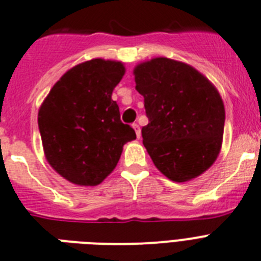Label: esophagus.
Listing matches in <instances>:
<instances>
[{
  "label": "esophagus",
  "mask_w": 261,
  "mask_h": 261,
  "mask_svg": "<svg viewBox=\"0 0 261 261\" xmlns=\"http://www.w3.org/2000/svg\"><path fill=\"white\" fill-rule=\"evenodd\" d=\"M133 129H135V132H136V136H137V138L141 137V129H140V125H138L137 123L133 124Z\"/></svg>",
  "instance_id": "34e87169"
}]
</instances>
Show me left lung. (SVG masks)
<instances>
[{
  "label": "left lung",
  "mask_w": 261,
  "mask_h": 261,
  "mask_svg": "<svg viewBox=\"0 0 261 261\" xmlns=\"http://www.w3.org/2000/svg\"><path fill=\"white\" fill-rule=\"evenodd\" d=\"M149 124L142 142L170 180H192L214 163L222 146L225 107L208 78L186 62L155 57L133 70Z\"/></svg>",
  "instance_id": "8db88e82"
}]
</instances>
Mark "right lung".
Listing matches in <instances>:
<instances>
[{
	"instance_id": "add662e5",
	"label": "right lung",
	"mask_w": 261,
	"mask_h": 261,
	"mask_svg": "<svg viewBox=\"0 0 261 261\" xmlns=\"http://www.w3.org/2000/svg\"><path fill=\"white\" fill-rule=\"evenodd\" d=\"M124 73L123 62L114 60L81 62L57 81L39 108L45 159L70 183H102L116 167L124 145L136 138L111 98Z\"/></svg>"
}]
</instances>
